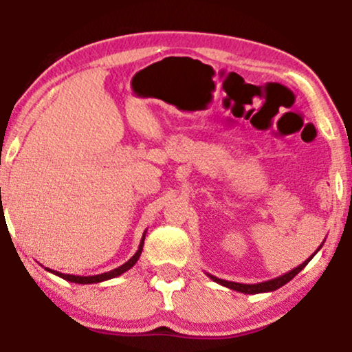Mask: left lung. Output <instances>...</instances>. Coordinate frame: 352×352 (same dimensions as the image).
<instances>
[{
	"label": "left lung",
	"instance_id": "1",
	"mask_svg": "<svg viewBox=\"0 0 352 352\" xmlns=\"http://www.w3.org/2000/svg\"><path fill=\"white\" fill-rule=\"evenodd\" d=\"M323 243H324V240L322 242V245H323ZM322 245H320V247L317 248V252L320 250V248H322ZM317 252H315L312 256L307 258L304 263L299 265V266H296L294 270L289 271V273H284V274H281V276H278V278L268 279V281H263V283H256V284H240V283H234V281H226V279H219V278H216V276H212V274H209V273H206V274H208L209 278H211L214 283L221 284V286H226V287L232 289V291L242 292V294H261V292H273V291H276V289L283 287L284 284H287L289 281H291L292 278H294L296 274H299L300 271L305 268L307 263H309V261L312 260V258H314L315 255H317Z\"/></svg>",
	"mask_w": 352,
	"mask_h": 352
}]
</instances>
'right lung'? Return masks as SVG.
Wrapping results in <instances>:
<instances>
[{"label":"right lung","instance_id":"add662e5","mask_svg":"<svg viewBox=\"0 0 352 352\" xmlns=\"http://www.w3.org/2000/svg\"><path fill=\"white\" fill-rule=\"evenodd\" d=\"M144 239H146V230L143 234V239H141L140 242V247H138V250L135 255H133L130 260L126 261V263L118 266V268H115L112 271H107V273H102V274H94V276H74V274H65V273H60V271H55V270H50V268H45L47 271H50V273L60 276V278L66 279V281L69 283H76V284H96V283H102V281H107V279H112V278H117V276L126 273L128 270L133 268V266L136 265V261L140 260L141 256V252H143V245H144Z\"/></svg>","mask_w":352,"mask_h":352}]
</instances>
